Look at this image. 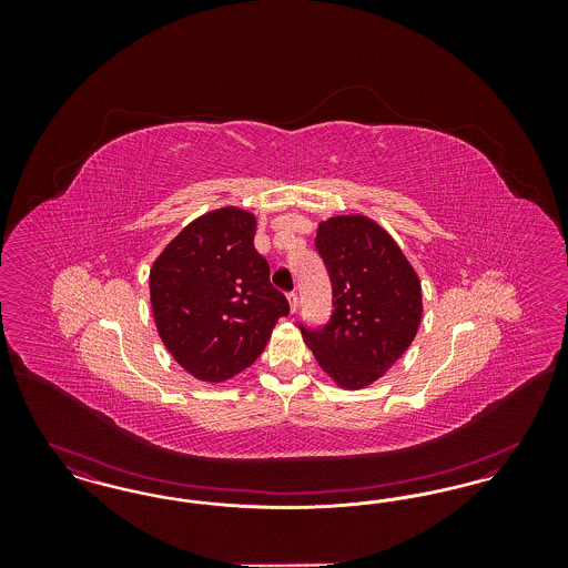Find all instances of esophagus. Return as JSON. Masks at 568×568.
<instances>
[{"label": "esophagus", "mask_w": 568, "mask_h": 568, "mask_svg": "<svg viewBox=\"0 0 568 568\" xmlns=\"http://www.w3.org/2000/svg\"><path fill=\"white\" fill-rule=\"evenodd\" d=\"M287 302H290V308H292V313H294V311H296V308H297L296 292H290V294H287Z\"/></svg>", "instance_id": "obj_1"}]
</instances>
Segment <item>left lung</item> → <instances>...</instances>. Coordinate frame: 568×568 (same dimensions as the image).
<instances>
[{"label":"left lung","instance_id":"left-lung-1","mask_svg":"<svg viewBox=\"0 0 568 568\" xmlns=\"http://www.w3.org/2000/svg\"><path fill=\"white\" fill-rule=\"evenodd\" d=\"M315 246L332 283L327 324L300 332L338 385L359 389L381 377L413 343L422 285L400 246L362 215L320 223Z\"/></svg>","mask_w":568,"mask_h":568}]
</instances>
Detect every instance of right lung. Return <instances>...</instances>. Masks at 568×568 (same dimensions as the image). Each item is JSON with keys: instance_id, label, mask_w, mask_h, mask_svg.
Returning a JSON list of instances; mask_svg holds the SVG:
<instances>
[{"instance_id": "right-lung-1", "label": "right lung", "mask_w": 568, "mask_h": 568, "mask_svg": "<svg viewBox=\"0 0 568 568\" xmlns=\"http://www.w3.org/2000/svg\"><path fill=\"white\" fill-rule=\"evenodd\" d=\"M255 227L251 213L221 209L190 223L153 264L158 332L193 377L216 383L243 373L290 313L253 246Z\"/></svg>"}]
</instances>
